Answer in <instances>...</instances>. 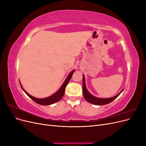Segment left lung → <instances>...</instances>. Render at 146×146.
Returning a JSON list of instances; mask_svg holds the SVG:
<instances>
[{
  "label": "left lung",
  "mask_w": 146,
  "mask_h": 146,
  "mask_svg": "<svg viewBox=\"0 0 146 146\" xmlns=\"http://www.w3.org/2000/svg\"><path fill=\"white\" fill-rule=\"evenodd\" d=\"M122 91H123V90L121 91L120 93H119L117 95L115 96L114 97H113V98H107V99L96 98V97L91 95L87 90L86 88V85H85V76H83V94L84 98H85V99H86V100L91 104L97 105H104L110 104V102H111L112 101H113L114 99H116L117 97L120 95V94L122 92Z\"/></svg>",
  "instance_id": "8db88e82"
}]
</instances>
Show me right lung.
I'll use <instances>...</instances> for the list:
<instances>
[{
    "mask_svg": "<svg viewBox=\"0 0 146 146\" xmlns=\"http://www.w3.org/2000/svg\"><path fill=\"white\" fill-rule=\"evenodd\" d=\"M74 72H75V70H73L69 74V76H68L67 78L66 79V80L63 83L62 86H61V88H60L59 90L57 91L56 93H55V94H54L53 95H52L51 96L48 97V98H46L37 99V98H34V97L30 96L29 94H28L27 92L24 90V88H23V86H21V84H20V85H21V86L22 88V89L24 90V91L25 92L26 94H27V95L29 97L30 99H32L33 101H35L36 103H37V104H38L39 105H51V104H54L55 102H58L59 100H60L61 99V98H63V96H64V92H65L66 87V86H67V85L68 84L69 80H70V78H72V74H74Z\"/></svg>",
    "mask_w": 146,
    "mask_h": 146,
    "instance_id": "add662e5",
    "label": "right lung"
}]
</instances>
